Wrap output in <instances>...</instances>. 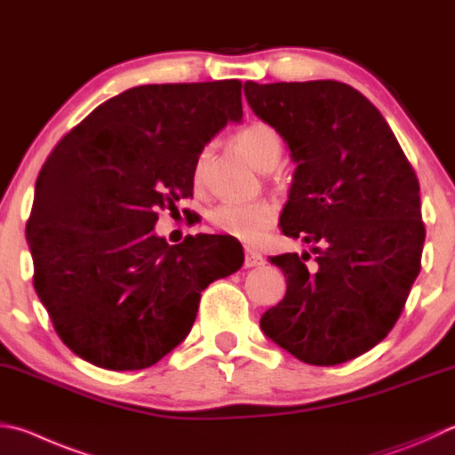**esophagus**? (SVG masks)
<instances>
[{
    "instance_id": "1",
    "label": "esophagus",
    "mask_w": 455,
    "mask_h": 455,
    "mask_svg": "<svg viewBox=\"0 0 455 455\" xmlns=\"http://www.w3.org/2000/svg\"><path fill=\"white\" fill-rule=\"evenodd\" d=\"M262 264H264L262 254L246 246V249H244V267L246 268H256V267H262Z\"/></svg>"
}]
</instances>
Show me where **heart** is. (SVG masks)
<instances>
[{
  "label": "heart",
  "instance_id": "1",
  "mask_svg": "<svg viewBox=\"0 0 455 455\" xmlns=\"http://www.w3.org/2000/svg\"><path fill=\"white\" fill-rule=\"evenodd\" d=\"M235 141L260 171H272L283 156V139L268 123H251V125L238 131ZM211 153L212 145H204L196 155L193 164L195 187H203L204 183ZM209 220L222 235L235 236L244 243H259L268 233V228L275 225L276 204L267 199L254 203H220L211 211Z\"/></svg>",
  "mask_w": 455,
  "mask_h": 455
}]
</instances>
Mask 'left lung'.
<instances>
[{
	"label": "left lung",
	"instance_id": "8db88e82",
	"mask_svg": "<svg viewBox=\"0 0 455 455\" xmlns=\"http://www.w3.org/2000/svg\"><path fill=\"white\" fill-rule=\"evenodd\" d=\"M244 95L299 164L280 227L310 244L270 256L286 294L260 328L307 364H342L384 340L422 268L416 171L376 107L340 81H246Z\"/></svg>",
	"mask_w": 455,
	"mask_h": 455
}]
</instances>
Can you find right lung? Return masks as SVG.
I'll return each instance as SVG.
<instances>
[{
	"label": "right lung",
	"instance_id": "1",
	"mask_svg": "<svg viewBox=\"0 0 455 455\" xmlns=\"http://www.w3.org/2000/svg\"><path fill=\"white\" fill-rule=\"evenodd\" d=\"M238 79L133 87L73 127L39 171L28 220L33 288L68 348L143 370L191 332L201 292L243 267L220 236L169 246L161 209L193 196L201 148L243 117Z\"/></svg>",
	"mask_w": 455,
	"mask_h": 455
}]
</instances>
